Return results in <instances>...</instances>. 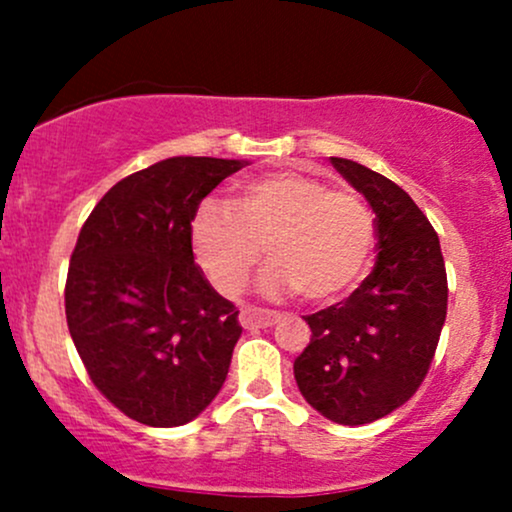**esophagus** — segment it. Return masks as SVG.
I'll return each mask as SVG.
<instances>
[{
    "instance_id": "obj_1",
    "label": "esophagus",
    "mask_w": 512,
    "mask_h": 512,
    "mask_svg": "<svg viewBox=\"0 0 512 512\" xmlns=\"http://www.w3.org/2000/svg\"><path fill=\"white\" fill-rule=\"evenodd\" d=\"M279 313L276 310H264V308H243L240 310V325L245 330H264V327H272L279 322Z\"/></svg>"
}]
</instances>
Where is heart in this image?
Listing matches in <instances>:
<instances>
[{"label": "heart", "instance_id": "b5f03b06", "mask_svg": "<svg viewBox=\"0 0 512 512\" xmlns=\"http://www.w3.org/2000/svg\"><path fill=\"white\" fill-rule=\"evenodd\" d=\"M195 260L221 296L236 298L267 250L262 289L308 303L344 296L366 274L375 245L373 211L358 192L301 170L243 180L233 209L204 202L190 223Z\"/></svg>", "mask_w": 512, "mask_h": 512}]
</instances>
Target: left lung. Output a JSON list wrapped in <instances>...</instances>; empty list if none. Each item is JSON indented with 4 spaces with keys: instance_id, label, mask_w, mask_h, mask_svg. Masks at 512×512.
Segmentation results:
<instances>
[{
    "instance_id": "obj_1",
    "label": "left lung",
    "mask_w": 512,
    "mask_h": 512,
    "mask_svg": "<svg viewBox=\"0 0 512 512\" xmlns=\"http://www.w3.org/2000/svg\"><path fill=\"white\" fill-rule=\"evenodd\" d=\"M332 163L375 211L378 260L349 298L305 315L313 337L293 375L310 407L361 426L424 383L448 313V274L438 233L402 187L356 161Z\"/></svg>"
}]
</instances>
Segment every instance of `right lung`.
Instances as JSON below:
<instances>
[{"mask_svg":"<svg viewBox=\"0 0 512 512\" xmlns=\"http://www.w3.org/2000/svg\"><path fill=\"white\" fill-rule=\"evenodd\" d=\"M240 168L166 158L110 187L81 226L64 284L69 334L91 383L139 424H187L228 375L243 327L199 272L190 223Z\"/></svg>","mask_w":512,"mask_h":512,"instance_id":"obj_1","label":"right lung"}]
</instances>
